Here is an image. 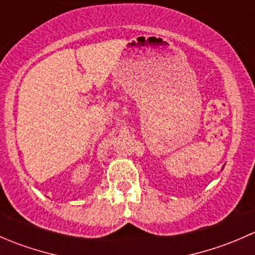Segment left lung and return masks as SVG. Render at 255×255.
Listing matches in <instances>:
<instances>
[{"mask_svg": "<svg viewBox=\"0 0 255 255\" xmlns=\"http://www.w3.org/2000/svg\"><path fill=\"white\" fill-rule=\"evenodd\" d=\"M222 169H223V168H222Z\"/></svg>", "mask_w": 255, "mask_h": 255, "instance_id": "1", "label": "left lung"}]
</instances>
